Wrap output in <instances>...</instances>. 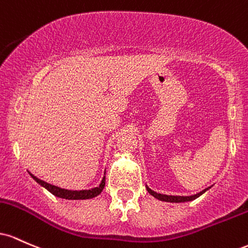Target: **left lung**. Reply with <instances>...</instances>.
Wrapping results in <instances>:
<instances>
[{
    "label": "left lung",
    "instance_id": "1",
    "mask_svg": "<svg viewBox=\"0 0 248 248\" xmlns=\"http://www.w3.org/2000/svg\"><path fill=\"white\" fill-rule=\"evenodd\" d=\"M146 188H147V192H149L150 194H152V196H154L155 198L159 199V200H161V202H190V200H193V199L198 198L199 196H202V194L204 193V192L207 190V188H206V190L202 191V192H200V193L194 194V196H190V197H180V196H166V194H160V193H157V192H155V191L150 190L149 187H146Z\"/></svg>",
    "mask_w": 248,
    "mask_h": 248
}]
</instances>
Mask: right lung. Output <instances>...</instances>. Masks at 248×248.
<instances>
[{
  "label": "right lung",
  "mask_w": 248,
  "mask_h": 248,
  "mask_svg": "<svg viewBox=\"0 0 248 248\" xmlns=\"http://www.w3.org/2000/svg\"><path fill=\"white\" fill-rule=\"evenodd\" d=\"M30 176L34 178L36 182H37L41 186H43V187H46L49 192H51L54 196L60 197V198H64V199H90V198H93V197H97L99 193H101L105 186V177H104L103 178L101 185H99L98 187L91 188V190H83V191H69V190H64V188L57 187V186H54L51 184H48V183L38 179L37 177H35L34 174H31V173H30Z\"/></svg>",
  "instance_id": "1"
}]
</instances>
